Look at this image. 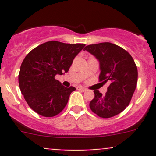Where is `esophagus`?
<instances>
[{"label": "esophagus", "instance_id": "obj_1", "mask_svg": "<svg viewBox=\"0 0 156 156\" xmlns=\"http://www.w3.org/2000/svg\"><path fill=\"white\" fill-rule=\"evenodd\" d=\"M77 89H78V90H82V91H86V90H87V89H86V88H84V87H77Z\"/></svg>", "mask_w": 156, "mask_h": 156}]
</instances>
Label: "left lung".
<instances>
[{
    "label": "left lung",
    "instance_id": "left-lung-1",
    "mask_svg": "<svg viewBox=\"0 0 156 156\" xmlns=\"http://www.w3.org/2000/svg\"><path fill=\"white\" fill-rule=\"evenodd\" d=\"M83 51L98 60L100 81L110 83L105 94L94 90L90 109L101 118L118 115L128 106L137 86V69L133 58L123 48L109 42L87 45Z\"/></svg>",
    "mask_w": 156,
    "mask_h": 156
}]
</instances>
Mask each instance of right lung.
<instances>
[{
    "label": "right lung",
    "mask_w": 156,
    "mask_h": 156,
    "mask_svg": "<svg viewBox=\"0 0 156 156\" xmlns=\"http://www.w3.org/2000/svg\"><path fill=\"white\" fill-rule=\"evenodd\" d=\"M84 46L48 41L26 56L20 67L19 84L26 101L37 113L52 117L64 109L76 88L66 87L55 76L69 71L74 58Z\"/></svg>",
    "instance_id": "right-lung-1"
}]
</instances>
